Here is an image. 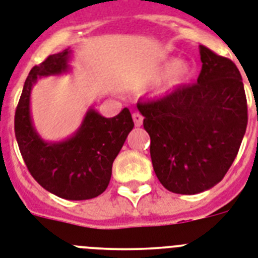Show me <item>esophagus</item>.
<instances>
[{
  "label": "esophagus",
  "mask_w": 258,
  "mask_h": 258,
  "mask_svg": "<svg viewBox=\"0 0 258 258\" xmlns=\"http://www.w3.org/2000/svg\"><path fill=\"white\" fill-rule=\"evenodd\" d=\"M133 119H134V123H135L136 127H140V125L143 124V116H142V114H139V112H134Z\"/></svg>",
  "instance_id": "obj_1"
}]
</instances>
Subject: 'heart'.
<instances>
[{
  "label": "heart",
  "instance_id": "heart-1",
  "mask_svg": "<svg viewBox=\"0 0 258 258\" xmlns=\"http://www.w3.org/2000/svg\"><path fill=\"white\" fill-rule=\"evenodd\" d=\"M194 73H196V68L190 61H185V60L178 61L176 59H172L153 68L147 76V81L149 84H157L168 76L165 84L161 88V93L170 94L187 85L194 77Z\"/></svg>",
  "mask_w": 258,
  "mask_h": 258
}]
</instances>
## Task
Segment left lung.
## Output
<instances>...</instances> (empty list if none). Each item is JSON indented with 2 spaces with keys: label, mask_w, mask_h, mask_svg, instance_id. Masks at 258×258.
Returning <instances> with one entry per match:
<instances>
[{
  "label": "left lung",
  "mask_w": 258,
  "mask_h": 258,
  "mask_svg": "<svg viewBox=\"0 0 258 258\" xmlns=\"http://www.w3.org/2000/svg\"><path fill=\"white\" fill-rule=\"evenodd\" d=\"M202 71L197 84L164 98L138 103L151 136L153 170L176 194L211 189L228 172L248 123L244 84L227 57L199 45Z\"/></svg>",
  "instance_id": "1"
}]
</instances>
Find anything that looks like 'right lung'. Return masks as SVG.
<instances>
[{"mask_svg":"<svg viewBox=\"0 0 258 258\" xmlns=\"http://www.w3.org/2000/svg\"><path fill=\"white\" fill-rule=\"evenodd\" d=\"M72 49L48 56L30 71L15 111V138L27 169L47 191L84 201L102 194L111 178L112 162L120 152L134 122L128 109L105 118L89 107L81 124L67 139L44 140L31 116V92L39 79L71 72Z\"/></svg>","mask_w":258,"mask_h":258,"instance_id":"1","label":"right lung"}]
</instances>
